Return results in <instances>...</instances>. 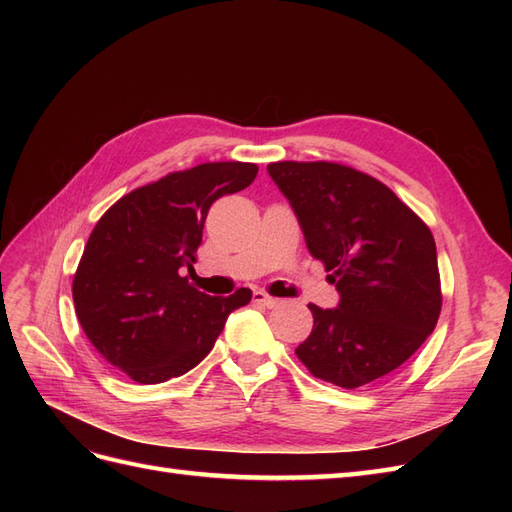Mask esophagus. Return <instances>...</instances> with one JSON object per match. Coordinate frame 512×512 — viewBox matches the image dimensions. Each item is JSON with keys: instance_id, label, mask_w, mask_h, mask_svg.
<instances>
[{"instance_id": "obj_1", "label": "esophagus", "mask_w": 512, "mask_h": 512, "mask_svg": "<svg viewBox=\"0 0 512 512\" xmlns=\"http://www.w3.org/2000/svg\"><path fill=\"white\" fill-rule=\"evenodd\" d=\"M254 303H260V305H265V307H275L280 301H277L275 297H271V294H267V292L256 290L254 292Z\"/></svg>"}]
</instances>
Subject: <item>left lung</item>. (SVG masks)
<instances>
[{"instance_id":"left-lung-1","label":"left lung","mask_w":512,"mask_h":512,"mask_svg":"<svg viewBox=\"0 0 512 512\" xmlns=\"http://www.w3.org/2000/svg\"><path fill=\"white\" fill-rule=\"evenodd\" d=\"M307 250L331 271L337 307L309 303L314 329L294 350L324 382L356 389L423 346L442 309L431 230L378 179L333 162H273Z\"/></svg>"}]
</instances>
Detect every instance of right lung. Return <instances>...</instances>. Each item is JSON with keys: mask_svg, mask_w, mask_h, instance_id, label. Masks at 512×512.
Masks as SVG:
<instances>
[{"mask_svg": "<svg viewBox=\"0 0 512 512\" xmlns=\"http://www.w3.org/2000/svg\"><path fill=\"white\" fill-rule=\"evenodd\" d=\"M258 166L209 162L143 185L108 209L89 235L72 297L76 318L104 359L138 384L183 376L211 352L226 318L250 303L196 290L181 269L196 262L209 207L245 190Z\"/></svg>", "mask_w": 512, "mask_h": 512, "instance_id": "add662e5", "label": "right lung"}]
</instances>
